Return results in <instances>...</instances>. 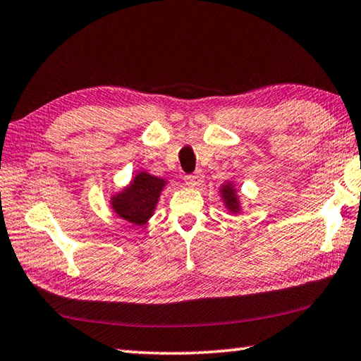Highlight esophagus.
<instances>
[{
  "label": "esophagus",
  "instance_id": "obj_1",
  "mask_svg": "<svg viewBox=\"0 0 361 361\" xmlns=\"http://www.w3.org/2000/svg\"><path fill=\"white\" fill-rule=\"evenodd\" d=\"M185 181L189 188H199L204 183V175L200 172H195L192 175H186Z\"/></svg>",
  "mask_w": 361,
  "mask_h": 361
}]
</instances>
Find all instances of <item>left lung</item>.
I'll use <instances>...</instances> for the list:
<instances>
[{
  "label": "left lung",
  "instance_id": "obj_1",
  "mask_svg": "<svg viewBox=\"0 0 361 361\" xmlns=\"http://www.w3.org/2000/svg\"><path fill=\"white\" fill-rule=\"evenodd\" d=\"M219 195H221L224 207L228 209L231 213H240V200L239 195H237V191L232 183H224L221 185V189H219Z\"/></svg>",
  "mask_w": 361,
  "mask_h": 361
}]
</instances>
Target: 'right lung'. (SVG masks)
I'll list each match as a JSON object with an SVG mask.
<instances>
[{
    "mask_svg": "<svg viewBox=\"0 0 361 361\" xmlns=\"http://www.w3.org/2000/svg\"><path fill=\"white\" fill-rule=\"evenodd\" d=\"M167 180L148 172H138L121 192L111 195L113 212L132 224L143 226L149 221Z\"/></svg>",
    "mask_w": 361,
    "mask_h": 361,
    "instance_id": "right-lung-1",
    "label": "right lung"
}]
</instances>
